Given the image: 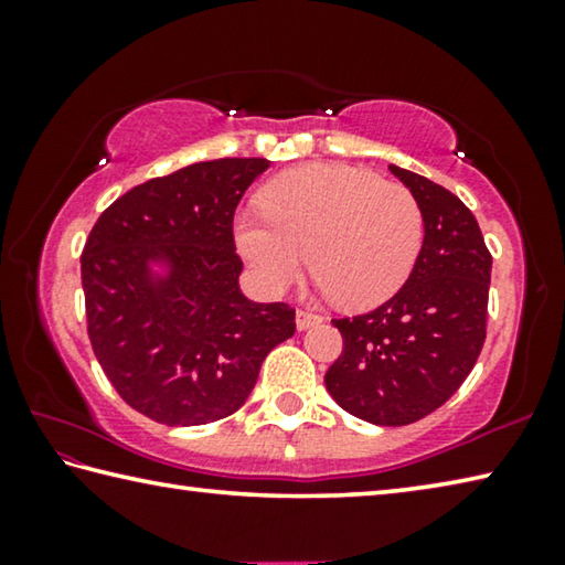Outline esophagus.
<instances>
[{
	"label": "esophagus",
	"mask_w": 565,
	"mask_h": 565,
	"mask_svg": "<svg viewBox=\"0 0 565 565\" xmlns=\"http://www.w3.org/2000/svg\"><path fill=\"white\" fill-rule=\"evenodd\" d=\"M323 319L319 317V313H311V311H296V329L299 331H306L311 327H317V323H321Z\"/></svg>",
	"instance_id": "esophagus-1"
}]
</instances>
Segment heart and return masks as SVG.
Segmentation results:
<instances>
[{
  "instance_id": "b5f03b06",
  "label": "heart",
  "mask_w": 565,
  "mask_h": 565,
  "mask_svg": "<svg viewBox=\"0 0 565 565\" xmlns=\"http://www.w3.org/2000/svg\"><path fill=\"white\" fill-rule=\"evenodd\" d=\"M262 212L238 214L234 242L266 289L296 281L309 252L323 294L351 311L391 299L414 271L424 244L416 196L374 171L306 164L262 191Z\"/></svg>"
}]
</instances>
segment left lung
<instances>
[{
    "label": "left lung",
    "mask_w": 565,
    "mask_h": 565,
    "mask_svg": "<svg viewBox=\"0 0 565 565\" xmlns=\"http://www.w3.org/2000/svg\"><path fill=\"white\" fill-rule=\"evenodd\" d=\"M388 169L416 196L424 244L396 296L361 317L333 319L343 353L323 384L351 416L406 426L446 404L471 374L486 339L491 254L461 199L414 171Z\"/></svg>",
    "instance_id": "obj_1"
}]
</instances>
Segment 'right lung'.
I'll return each mask as SVG.
<instances>
[{
    "instance_id": "right-lung-1",
    "label": "right lung",
    "mask_w": 565,
    "mask_h": 565,
    "mask_svg": "<svg viewBox=\"0 0 565 565\" xmlns=\"http://www.w3.org/2000/svg\"><path fill=\"white\" fill-rule=\"evenodd\" d=\"M269 159L196 161L134 186L94 224L82 254L92 349L119 396L167 426L244 406L294 309L238 289L234 212Z\"/></svg>"
}]
</instances>
